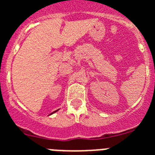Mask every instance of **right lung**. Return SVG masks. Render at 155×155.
<instances>
[{
    "instance_id": "add662e5",
    "label": "right lung",
    "mask_w": 155,
    "mask_h": 155,
    "mask_svg": "<svg viewBox=\"0 0 155 155\" xmlns=\"http://www.w3.org/2000/svg\"><path fill=\"white\" fill-rule=\"evenodd\" d=\"M58 111V110H56V111H53V112H51V114H50V115H51V114H53V113H54V112H56V111Z\"/></svg>"
}]
</instances>
